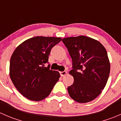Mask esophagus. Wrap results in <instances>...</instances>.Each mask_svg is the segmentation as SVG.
Returning a JSON list of instances; mask_svg holds the SVG:
<instances>
[{
    "label": "esophagus",
    "mask_w": 121,
    "mask_h": 121,
    "mask_svg": "<svg viewBox=\"0 0 121 121\" xmlns=\"http://www.w3.org/2000/svg\"><path fill=\"white\" fill-rule=\"evenodd\" d=\"M60 75L61 77L64 76L67 74V72L66 71H61V72H60Z\"/></svg>",
    "instance_id": "1"
}]
</instances>
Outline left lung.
<instances>
[{
    "label": "left lung",
    "mask_w": 121,
    "mask_h": 121,
    "mask_svg": "<svg viewBox=\"0 0 121 121\" xmlns=\"http://www.w3.org/2000/svg\"><path fill=\"white\" fill-rule=\"evenodd\" d=\"M72 59L69 74L74 83L67 88L69 96L79 103L92 101L105 86L110 63L105 47L97 40L80 36L62 39Z\"/></svg>",
    "instance_id": "obj_1"
}]
</instances>
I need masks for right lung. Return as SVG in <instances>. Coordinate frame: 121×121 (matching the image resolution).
I'll return each mask as SVG.
<instances>
[{"label":"right lung","mask_w":121,"mask_h":121,"mask_svg":"<svg viewBox=\"0 0 121 121\" xmlns=\"http://www.w3.org/2000/svg\"><path fill=\"white\" fill-rule=\"evenodd\" d=\"M60 37L37 36L20 44L10 61V77L17 90L24 97L39 101L49 95L60 74L50 69L51 50Z\"/></svg>","instance_id":"right-lung-1"}]
</instances>
